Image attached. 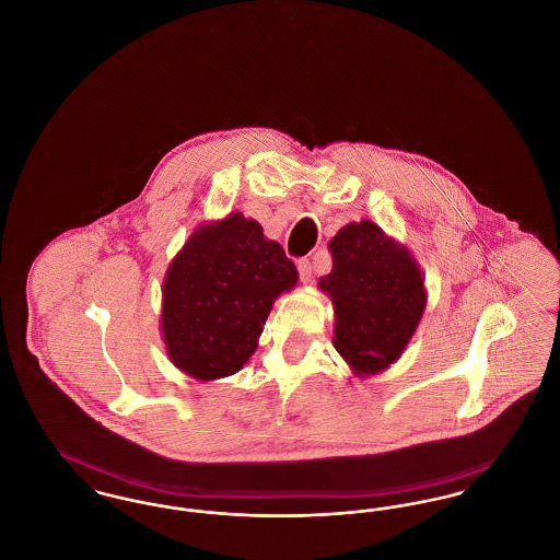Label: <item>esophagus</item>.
Instances as JSON below:
<instances>
[{
	"label": "esophagus",
	"mask_w": 560,
	"mask_h": 560,
	"mask_svg": "<svg viewBox=\"0 0 560 560\" xmlns=\"http://www.w3.org/2000/svg\"><path fill=\"white\" fill-rule=\"evenodd\" d=\"M298 272H300V279L304 281V283H308L311 281V277H313V265H311V260H300L298 262Z\"/></svg>",
	"instance_id": "34e87169"
}]
</instances>
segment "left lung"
<instances>
[{
	"label": "left lung",
	"instance_id": "obj_1",
	"mask_svg": "<svg viewBox=\"0 0 560 560\" xmlns=\"http://www.w3.org/2000/svg\"><path fill=\"white\" fill-rule=\"evenodd\" d=\"M327 247L334 267L317 285L334 304V347L357 377L384 372L424 315L420 265L372 220L348 222Z\"/></svg>",
	"mask_w": 560,
	"mask_h": 560
}]
</instances>
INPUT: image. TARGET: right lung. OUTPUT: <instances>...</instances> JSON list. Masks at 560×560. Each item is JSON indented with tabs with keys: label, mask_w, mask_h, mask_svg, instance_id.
Instances as JSON below:
<instances>
[{
	"label": "right lung",
	"mask_w": 560,
	"mask_h": 560,
	"mask_svg": "<svg viewBox=\"0 0 560 560\" xmlns=\"http://www.w3.org/2000/svg\"><path fill=\"white\" fill-rule=\"evenodd\" d=\"M298 270L258 220L231 212L199 224L161 288V338L170 361L197 382L240 372L258 348L270 308Z\"/></svg>",
	"instance_id": "obj_1"
}]
</instances>
